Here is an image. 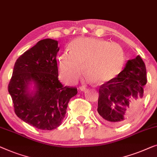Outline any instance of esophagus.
Masks as SVG:
<instances>
[{"instance_id":"34e87169","label":"esophagus","mask_w":157,"mask_h":157,"mask_svg":"<svg viewBox=\"0 0 157 157\" xmlns=\"http://www.w3.org/2000/svg\"><path fill=\"white\" fill-rule=\"evenodd\" d=\"M79 90H80L81 91L85 92L86 90H87V88H86L85 87H84V86H81V87H79Z\"/></svg>"}]
</instances>
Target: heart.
<instances>
[{
  "mask_svg": "<svg viewBox=\"0 0 157 157\" xmlns=\"http://www.w3.org/2000/svg\"><path fill=\"white\" fill-rule=\"evenodd\" d=\"M124 55L118 44L95 38H80L70 46V52L59 58V76L63 82L71 84L82 74L104 83L115 78L122 71Z\"/></svg>",
  "mask_w": 157,
  "mask_h": 157,
  "instance_id": "heart-1",
  "label": "heart"
}]
</instances>
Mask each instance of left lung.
<instances>
[{"instance_id":"8db88e82","label":"left lung","mask_w":157,"mask_h":157,"mask_svg":"<svg viewBox=\"0 0 157 157\" xmlns=\"http://www.w3.org/2000/svg\"><path fill=\"white\" fill-rule=\"evenodd\" d=\"M147 70L142 57L129 59L117 77L100 86L98 112L101 120L120 126L140 110L147 84Z\"/></svg>"}]
</instances>
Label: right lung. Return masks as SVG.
I'll use <instances>...</instances> for the list:
<instances>
[{
    "instance_id": "add662e5",
    "label": "right lung",
    "mask_w": 157,
    "mask_h": 157,
    "mask_svg": "<svg viewBox=\"0 0 157 157\" xmlns=\"http://www.w3.org/2000/svg\"><path fill=\"white\" fill-rule=\"evenodd\" d=\"M58 42L44 39L15 62L8 85L15 113L37 129L52 130L61 124L76 87L64 86L58 79L56 57ZM34 88L30 91V83Z\"/></svg>"
}]
</instances>
